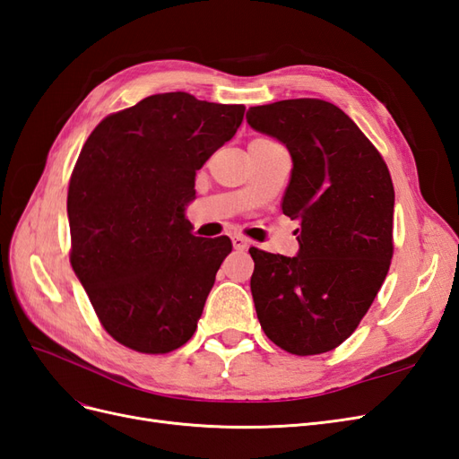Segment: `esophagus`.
<instances>
[{
  "label": "esophagus",
  "mask_w": 459,
  "mask_h": 459,
  "mask_svg": "<svg viewBox=\"0 0 459 459\" xmlns=\"http://www.w3.org/2000/svg\"><path fill=\"white\" fill-rule=\"evenodd\" d=\"M231 241H233V247L238 248V251H245V248L248 247V239L243 238V235H233Z\"/></svg>",
  "instance_id": "esophagus-1"
}]
</instances>
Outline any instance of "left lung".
Wrapping results in <instances>:
<instances>
[{
  "label": "left lung",
  "mask_w": 459,
  "mask_h": 459,
  "mask_svg": "<svg viewBox=\"0 0 459 459\" xmlns=\"http://www.w3.org/2000/svg\"><path fill=\"white\" fill-rule=\"evenodd\" d=\"M251 128L287 145L281 211L300 221L299 255L251 248V290L266 337L297 356L337 349L377 297L394 253V187L381 152L324 100L251 107Z\"/></svg>",
  "instance_id": "obj_1"
}]
</instances>
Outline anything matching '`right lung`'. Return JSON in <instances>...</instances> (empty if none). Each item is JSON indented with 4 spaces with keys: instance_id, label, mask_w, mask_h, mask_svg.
I'll list each match as a JSON object with an SVG mask.
<instances>
[{
    "instance_id": "obj_1",
    "label": "right lung",
    "mask_w": 459,
    "mask_h": 459,
    "mask_svg": "<svg viewBox=\"0 0 459 459\" xmlns=\"http://www.w3.org/2000/svg\"><path fill=\"white\" fill-rule=\"evenodd\" d=\"M243 105L157 93L105 117L68 182L71 264L103 329L142 354L184 346L220 264L221 235H193L195 174L238 132Z\"/></svg>"
}]
</instances>
